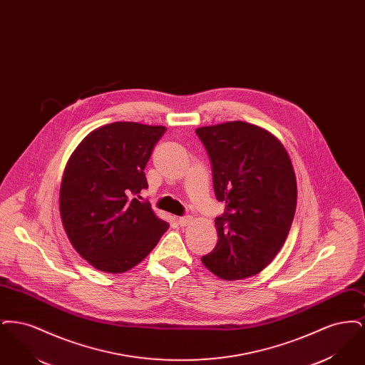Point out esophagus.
Instances as JSON below:
<instances>
[{
  "mask_svg": "<svg viewBox=\"0 0 365 365\" xmlns=\"http://www.w3.org/2000/svg\"><path fill=\"white\" fill-rule=\"evenodd\" d=\"M191 222H192V217L191 216H182L178 219V223L182 227L189 226Z\"/></svg>",
  "mask_w": 365,
  "mask_h": 365,
  "instance_id": "34e87169",
  "label": "esophagus"
}]
</instances>
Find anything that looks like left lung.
Listing matches in <instances>:
<instances>
[{
    "label": "left lung",
    "mask_w": 365,
    "mask_h": 365,
    "mask_svg": "<svg viewBox=\"0 0 365 365\" xmlns=\"http://www.w3.org/2000/svg\"><path fill=\"white\" fill-rule=\"evenodd\" d=\"M212 163L216 198L227 204L215 219L217 243L202 264L226 280L261 272L287 238L297 207V180L287 150L250 123L195 130Z\"/></svg>",
    "instance_id": "obj_1"
}]
</instances>
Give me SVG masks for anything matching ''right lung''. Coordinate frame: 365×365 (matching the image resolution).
Instances as JSON below:
<instances>
[{"label": "right lung", "instance_id": "obj_1", "mask_svg": "<svg viewBox=\"0 0 365 365\" xmlns=\"http://www.w3.org/2000/svg\"><path fill=\"white\" fill-rule=\"evenodd\" d=\"M164 125L116 122L76 146L60 186V215L73 249L94 268L122 274L143 260L168 230L149 202L145 167Z\"/></svg>", "mask_w": 365, "mask_h": 365}]
</instances>
